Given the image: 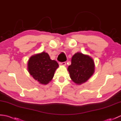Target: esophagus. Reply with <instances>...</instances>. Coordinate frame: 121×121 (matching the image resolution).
<instances>
[{"mask_svg": "<svg viewBox=\"0 0 121 121\" xmlns=\"http://www.w3.org/2000/svg\"><path fill=\"white\" fill-rule=\"evenodd\" d=\"M59 65H66V62H59Z\"/></svg>", "mask_w": 121, "mask_h": 121, "instance_id": "1", "label": "esophagus"}]
</instances>
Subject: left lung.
Here are the masks:
<instances>
[{
    "instance_id": "1",
    "label": "left lung",
    "mask_w": 121,
    "mask_h": 121,
    "mask_svg": "<svg viewBox=\"0 0 121 121\" xmlns=\"http://www.w3.org/2000/svg\"><path fill=\"white\" fill-rule=\"evenodd\" d=\"M68 70L72 80L80 85L86 82L94 74V62L89 56L77 52L72 58L71 65Z\"/></svg>"
}]
</instances>
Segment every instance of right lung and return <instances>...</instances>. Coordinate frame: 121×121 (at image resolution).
I'll use <instances>...</instances> for the list:
<instances>
[{
    "label": "right lung",
    "instance_id": "1",
    "mask_svg": "<svg viewBox=\"0 0 121 121\" xmlns=\"http://www.w3.org/2000/svg\"><path fill=\"white\" fill-rule=\"evenodd\" d=\"M58 66L57 62L51 60L47 53L43 52L30 58L28 71L35 80L40 84L46 85L52 79Z\"/></svg>",
    "mask_w": 121,
    "mask_h": 121
}]
</instances>
